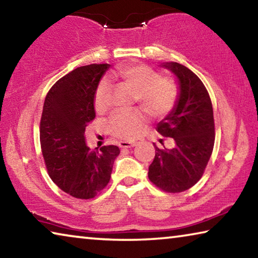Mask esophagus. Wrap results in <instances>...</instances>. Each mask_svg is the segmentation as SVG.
I'll list each match as a JSON object with an SVG mask.
<instances>
[{
	"label": "esophagus",
	"instance_id": "1",
	"mask_svg": "<svg viewBox=\"0 0 258 258\" xmlns=\"http://www.w3.org/2000/svg\"><path fill=\"white\" fill-rule=\"evenodd\" d=\"M135 145H137V143H135V142H130V141H120L119 142V147L120 148H132Z\"/></svg>",
	"mask_w": 258,
	"mask_h": 258
}]
</instances>
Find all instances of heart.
Instances as JSON below:
<instances>
[{
    "instance_id": "heart-1",
    "label": "heart",
    "mask_w": 258,
    "mask_h": 258,
    "mask_svg": "<svg viewBox=\"0 0 258 258\" xmlns=\"http://www.w3.org/2000/svg\"><path fill=\"white\" fill-rule=\"evenodd\" d=\"M111 77L120 80L137 91L141 107L155 117L168 113L176 102L178 94L176 83L171 78L159 77L155 71L143 64L120 68L113 73ZM108 81L100 82L94 95V106L98 111L106 110L108 107ZM147 123V117L141 111L119 110L113 113L109 126L117 137L135 139L143 133Z\"/></svg>"
}]
</instances>
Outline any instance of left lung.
<instances>
[{"label":"left lung","mask_w":258,"mask_h":258,"mask_svg":"<svg viewBox=\"0 0 258 258\" xmlns=\"http://www.w3.org/2000/svg\"><path fill=\"white\" fill-rule=\"evenodd\" d=\"M176 77L178 94L171 112L157 124V132L172 138V149H159L149 166L148 176L166 192H182L202 178L211 158L215 127L211 98L200 78L177 62H163Z\"/></svg>","instance_id":"obj_1"}]
</instances>
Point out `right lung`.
I'll use <instances>...</instances> for the list:
<instances>
[{"instance_id":"right-lung-1","label":"right lung","mask_w":258,"mask_h":258,"mask_svg":"<svg viewBox=\"0 0 258 258\" xmlns=\"http://www.w3.org/2000/svg\"><path fill=\"white\" fill-rule=\"evenodd\" d=\"M110 64L74 69L46 94L40 126L43 158L47 172L61 190L78 199L94 198L110 180L117 146L91 150L85 127L95 118L94 95Z\"/></svg>"}]
</instances>
